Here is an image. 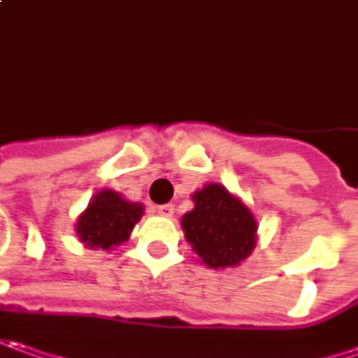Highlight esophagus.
<instances>
[{
  "label": "esophagus",
  "mask_w": 358,
  "mask_h": 358,
  "mask_svg": "<svg viewBox=\"0 0 358 358\" xmlns=\"http://www.w3.org/2000/svg\"><path fill=\"white\" fill-rule=\"evenodd\" d=\"M156 212H158L160 216L172 217L174 216V206H172V203H162V206H156Z\"/></svg>",
  "instance_id": "obj_1"
}]
</instances>
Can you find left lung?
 Listing matches in <instances>:
<instances>
[{"instance_id": "left-lung-1", "label": "left lung", "mask_w": 358, "mask_h": 358, "mask_svg": "<svg viewBox=\"0 0 358 358\" xmlns=\"http://www.w3.org/2000/svg\"><path fill=\"white\" fill-rule=\"evenodd\" d=\"M194 208L182 216L184 238L200 262L212 269L236 267L257 245V220L236 194L208 182L192 194Z\"/></svg>"}]
</instances>
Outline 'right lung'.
<instances>
[{"mask_svg":"<svg viewBox=\"0 0 358 358\" xmlns=\"http://www.w3.org/2000/svg\"><path fill=\"white\" fill-rule=\"evenodd\" d=\"M142 214L144 206L141 202H130L122 194L105 188L96 192L80 212L75 231L85 248L113 252L120 243L129 241Z\"/></svg>","mask_w":358,"mask_h":358,"instance_id":"add662e5","label":"right lung"}]
</instances>
